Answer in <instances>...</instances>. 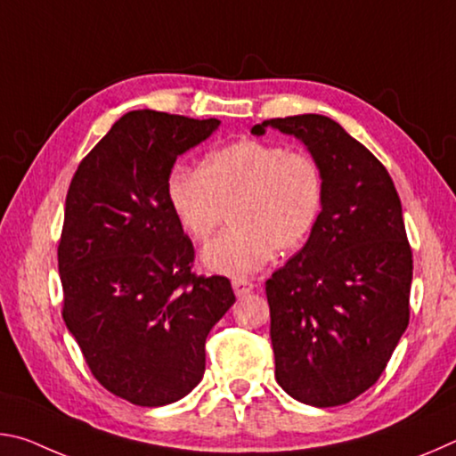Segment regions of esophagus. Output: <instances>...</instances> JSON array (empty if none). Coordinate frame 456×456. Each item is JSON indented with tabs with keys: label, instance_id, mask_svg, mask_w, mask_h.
<instances>
[{
	"label": "esophagus",
	"instance_id": "34e87169",
	"mask_svg": "<svg viewBox=\"0 0 456 456\" xmlns=\"http://www.w3.org/2000/svg\"><path fill=\"white\" fill-rule=\"evenodd\" d=\"M231 288H233L237 297H241V296H247L249 291H253L256 285H253L251 281H247V280H233V281H231Z\"/></svg>",
	"mask_w": 456,
	"mask_h": 456
}]
</instances>
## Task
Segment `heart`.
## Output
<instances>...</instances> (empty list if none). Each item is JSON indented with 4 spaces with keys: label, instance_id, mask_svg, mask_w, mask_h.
Masks as SVG:
<instances>
[{
    "label": "heart",
    "instance_id": "heart-1",
    "mask_svg": "<svg viewBox=\"0 0 456 456\" xmlns=\"http://www.w3.org/2000/svg\"><path fill=\"white\" fill-rule=\"evenodd\" d=\"M323 181L315 160L277 144L235 141L211 151L199 171L176 165L167 176V200L184 233L209 241L227 217L231 227L200 256L213 273L253 275L273 251L302 245L322 211Z\"/></svg>",
    "mask_w": 456,
    "mask_h": 456
}]
</instances>
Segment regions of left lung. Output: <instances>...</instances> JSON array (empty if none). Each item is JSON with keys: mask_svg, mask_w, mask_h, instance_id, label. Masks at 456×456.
<instances>
[{"mask_svg": "<svg viewBox=\"0 0 456 456\" xmlns=\"http://www.w3.org/2000/svg\"><path fill=\"white\" fill-rule=\"evenodd\" d=\"M296 136L318 163L322 211L265 281L277 384L299 403L346 404L372 386L408 328L412 251L403 205L372 152L322 114L251 128Z\"/></svg>", "mask_w": 456, "mask_h": 456, "instance_id": "obj_1", "label": "left lung"}]
</instances>
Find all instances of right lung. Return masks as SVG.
<instances>
[{"label": "right lung", "instance_id": "right-lung-1", "mask_svg": "<svg viewBox=\"0 0 456 456\" xmlns=\"http://www.w3.org/2000/svg\"><path fill=\"white\" fill-rule=\"evenodd\" d=\"M219 125L126 112L68 189L61 315L96 380L136 406L171 404L195 388L205 339L235 304L227 277L191 273L195 251L167 200L176 159Z\"/></svg>", "mask_w": 456, "mask_h": 456}]
</instances>
